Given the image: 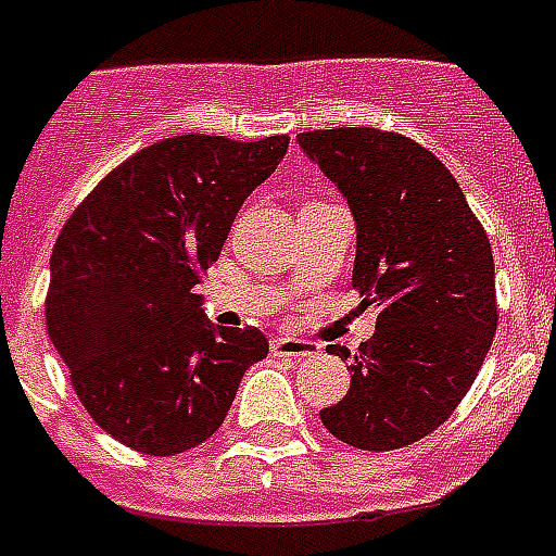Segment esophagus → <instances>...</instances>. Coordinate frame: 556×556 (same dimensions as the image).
Returning a JSON list of instances; mask_svg holds the SVG:
<instances>
[{
  "label": "esophagus",
  "instance_id": "34e87169",
  "mask_svg": "<svg viewBox=\"0 0 556 556\" xmlns=\"http://www.w3.org/2000/svg\"><path fill=\"white\" fill-rule=\"evenodd\" d=\"M273 352L281 354V357H311V354L319 352V345H313L311 340H302V337L278 333V337H273Z\"/></svg>",
  "mask_w": 556,
  "mask_h": 556
}]
</instances>
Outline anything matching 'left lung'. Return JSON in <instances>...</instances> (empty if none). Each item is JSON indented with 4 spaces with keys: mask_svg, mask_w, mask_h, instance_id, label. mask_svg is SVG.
I'll return each mask as SVG.
<instances>
[{
    "mask_svg": "<svg viewBox=\"0 0 556 556\" xmlns=\"http://www.w3.org/2000/svg\"><path fill=\"white\" fill-rule=\"evenodd\" d=\"M349 202L357 225L352 283L378 307L375 337L349 361L352 390L319 419L363 452H392L437 431L490 352L495 263L460 184L428 149L378 128L295 137Z\"/></svg>",
    "mask_w": 556,
    "mask_h": 556,
    "instance_id": "obj_1",
    "label": "left lung"
}]
</instances>
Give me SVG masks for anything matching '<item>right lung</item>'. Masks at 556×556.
Listing matches in <instances>:
<instances>
[{
  "label": "right lung",
  "mask_w": 556,
  "mask_h": 556,
  "mask_svg": "<svg viewBox=\"0 0 556 556\" xmlns=\"http://www.w3.org/2000/svg\"><path fill=\"white\" fill-rule=\"evenodd\" d=\"M287 146V135L146 146L104 175L58 233L49 340L90 419L128 448L169 457L202 445L245 369L269 354L257 328L211 323L195 287Z\"/></svg>",
  "instance_id": "right-lung-1"
}]
</instances>
